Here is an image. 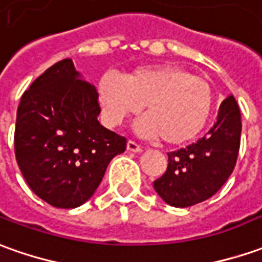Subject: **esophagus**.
Returning <instances> with one entry per match:
<instances>
[{
    "label": "esophagus",
    "instance_id": "obj_1",
    "mask_svg": "<svg viewBox=\"0 0 262 262\" xmlns=\"http://www.w3.org/2000/svg\"><path fill=\"white\" fill-rule=\"evenodd\" d=\"M127 150H129V152H135V154H140V152H142V147H140L136 142L129 140V142H127Z\"/></svg>",
    "mask_w": 262,
    "mask_h": 262
}]
</instances>
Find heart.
<instances>
[{"instance_id": "1", "label": "heart", "mask_w": 262, "mask_h": 262, "mask_svg": "<svg viewBox=\"0 0 262 262\" xmlns=\"http://www.w3.org/2000/svg\"><path fill=\"white\" fill-rule=\"evenodd\" d=\"M97 99L106 124L115 127L138 115L135 123L143 138H158L181 145L196 138L212 110V89L205 79L172 64L142 66L123 77L107 73L97 83Z\"/></svg>"}]
</instances>
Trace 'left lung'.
<instances>
[{
	"label": "left lung",
	"instance_id": "1",
	"mask_svg": "<svg viewBox=\"0 0 262 262\" xmlns=\"http://www.w3.org/2000/svg\"><path fill=\"white\" fill-rule=\"evenodd\" d=\"M241 127L239 107L234 96H228L204 138L168 154V169L154 182L158 195L176 208L196 205L215 195L235 168Z\"/></svg>",
	"mask_w": 262,
	"mask_h": 262
}]
</instances>
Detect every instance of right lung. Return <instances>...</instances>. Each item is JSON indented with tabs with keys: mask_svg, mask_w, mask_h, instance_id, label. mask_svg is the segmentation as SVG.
<instances>
[{
	"mask_svg": "<svg viewBox=\"0 0 262 262\" xmlns=\"http://www.w3.org/2000/svg\"><path fill=\"white\" fill-rule=\"evenodd\" d=\"M96 87L66 58L23 94L14 135L15 159L31 191L71 209L93 196L126 139L101 126Z\"/></svg>",
	"mask_w": 262,
	"mask_h": 262,
	"instance_id": "right-lung-1",
	"label": "right lung"
}]
</instances>
